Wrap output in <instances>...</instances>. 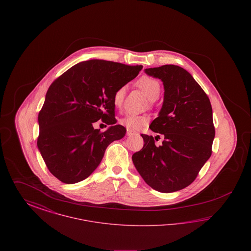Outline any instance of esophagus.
Masks as SVG:
<instances>
[{"mask_svg": "<svg viewBox=\"0 0 251 251\" xmlns=\"http://www.w3.org/2000/svg\"><path fill=\"white\" fill-rule=\"evenodd\" d=\"M134 133V131H131V130H129V129H127V135L128 136H131V135H132Z\"/></svg>", "mask_w": 251, "mask_h": 251, "instance_id": "esophagus-1", "label": "esophagus"}]
</instances>
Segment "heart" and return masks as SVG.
Returning <instances> with one entry per match:
<instances>
[{
  "mask_svg": "<svg viewBox=\"0 0 251 251\" xmlns=\"http://www.w3.org/2000/svg\"><path fill=\"white\" fill-rule=\"evenodd\" d=\"M137 85L140 87V89L145 93L151 100H155L158 99L161 92V85L160 83L151 77L149 76H143L137 81ZM126 92V85H122L120 88L117 89V91L114 94L113 101L116 107H120L124 95ZM149 122V120L145 116H139L134 114H127L125 117H123L120 120V123L127 128L131 130H139L146 126Z\"/></svg>",
  "mask_w": 251,
  "mask_h": 251,
  "instance_id": "b5f03b06",
  "label": "heart"
}]
</instances>
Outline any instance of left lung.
<instances>
[{"label": "left lung", "instance_id": "obj_1", "mask_svg": "<svg viewBox=\"0 0 251 251\" xmlns=\"http://www.w3.org/2000/svg\"><path fill=\"white\" fill-rule=\"evenodd\" d=\"M160 79L164 102L150 128L163 137L141 134L144 146L132 154L133 165L147 184L156 191L172 193L190 185L212 154L215 138L210 100L191 74L175 65L146 69Z\"/></svg>", "mask_w": 251, "mask_h": 251}]
</instances>
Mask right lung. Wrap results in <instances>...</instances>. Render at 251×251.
I'll return each instance as SVG.
<instances>
[{
  "label": "right lung",
  "mask_w": 251,
  "mask_h": 251,
  "mask_svg": "<svg viewBox=\"0 0 251 251\" xmlns=\"http://www.w3.org/2000/svg\"><path fill=\"white\" fill-rule=\"evenodd\" d=\"M142 68L88 60L50 84L38 115L37 148L54 177L69 184L86 179L100 164L108 146L124 137L126 129L116 124L113 98ZM99 119L110 125L103 133L93 127Z\"/></svg>",
  "instance_id": "1"
}]
</instances>
